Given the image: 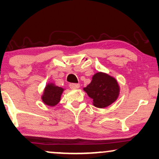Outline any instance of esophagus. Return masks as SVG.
<instances>
[{
  "mask_svg": "<svg viewBox=\"0 0 159 159\" xmlns=\"http://www.w3.org/2000/svg\"><path fill=\"white\" fill-rule=\"evenodd\" d=\"M69 88H70L71 89H78L80 88V84L71 83L69 84Z\"/></svg>",
  "mask_w": 159,
  "mask_h": 159,
  "instance_id": "1",
  "label": "esophagus"
}]
</instances>
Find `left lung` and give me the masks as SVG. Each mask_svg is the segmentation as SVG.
I'll list each match as a JSON object with an SVG mask.
<instances>
[{"label":"left lung","instance_id":"8db88e82","mask_svg":"<svg viewBox=\"0 0 159 159\" xmlns=\"http://www.w3.org/2000/svg\"><path fill=\"white\" fill-rule=\"evenodd\" d=\"M84 90L93 100V105L98 108H105L117 99L119 88L114 78L98 72L93 76L90 84Z\"/></svg>","mask_w":159,"mask_h":159}]
</instances>
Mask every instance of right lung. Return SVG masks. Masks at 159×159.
<instances>
[{"label": "right lung", "mask_w": 159, "mask_h": 159, "mask_svg": "<svg viewBox=\"0 0 159 159\" xmlns=\"http://www.w3.org/2000/svg\"><path fill=\"white\" fill-rule=\"evenodd\" d=\"M63 91L64 89L60 87L55 86L53 84H48L42 97L43 102L48 106H56L60 101Z\"/></svg>", "instance_id": "obj_1"}]
</instances>
